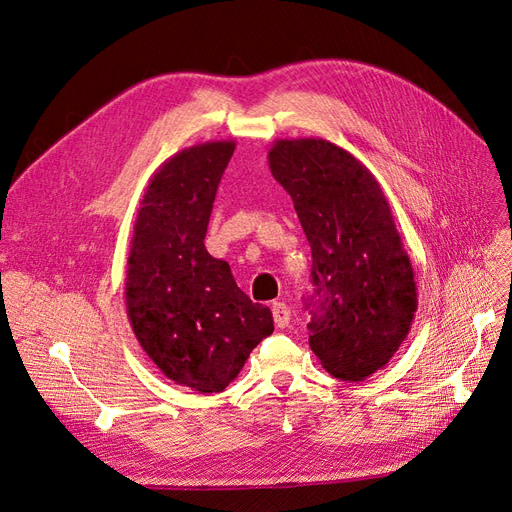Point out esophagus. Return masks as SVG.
<instances>
[{"mask_svg": "<svg viewBox=\"0 0 512 512\" xmlns=\"http://www.w3.org/2000/svg\"><path fill=\"white\" fill-rule=\"evenodd\" d=\"M273 317H275V325L279 327V330H283V327H288L290 319H292L290 306L285 304V302H273Z\"/></svg>", "mask_w": 512, "mask_h": 512, "instance_id": "esophagus-1", "label": "esophagus"}]
</instances>
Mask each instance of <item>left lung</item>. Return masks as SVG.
Here are the masks:
<instances>
[{
  "label": "left lung",
  "instance_id": "1",
  "mask_svg": "<svg viewBox=\"0 0 512 512\" xmlns=\"http://www.w3.org/2000/svg\"><path fill=\"white\" fill-rule=\"evenodd\" d=\"M269 168L311 243V351L334 378L365 380L399 351L418 309L391 206L374 174L330 140H275Z\"/></svg>",
  "mask_w": 512,
  "mask_h": 512
}]
</instances>
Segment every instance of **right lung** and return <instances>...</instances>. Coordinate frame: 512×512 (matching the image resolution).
I'll return each mask as SVG.
<instances>
[{
	"label": "right lung",
	"mask_w": 512,
	"mask_h": 512,
	"mask_svg": "<svg viewBox=\"0 0 512 512\" xmlns=\"http://www.w3.org/2000/svg\"><path fill=\"white\" fill-rule=\"evenodd\" d=\"M235 140L189 147L151 176L134 222L126 309L161 374L199 393L227 388L254 346L273 334L269 306L252 302L224 260L208 254V222Z\"/></svg>",
	"instance_id": "1"
}]
</instances>
